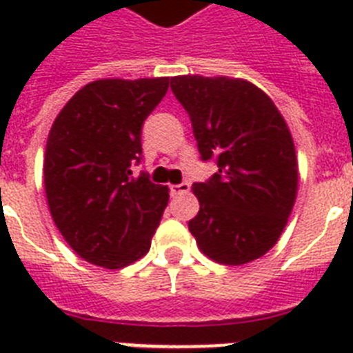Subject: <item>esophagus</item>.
<instances>
[{
	"label": "esophagus",
	"instance_id": "1",
	"mask_svg": "<svg viewBox=\"0 0 353 353\" xmlns=\"http://www.w3.org/2000/svg\"><path fill=\"white\" fill-rule=\"evenodd\" d=\"M190 190V183H179V185H172L170 192L172 196H177V194H185Z\"/></svg>",
	"mask_w": 353,
	"mask_h": 353
}]
</instances>
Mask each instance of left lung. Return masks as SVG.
Segmentation results:
<instances>
[{
  "label": "left lung",
  "mask_w": 353,
  "mask_h": 353,
  "mask_svg": "<svg viewBox=\"0 0 353 353\" xmlns=\"http://www.w3.org/2000/svg\"><path fill=\"white\" fill-rule=\"evenodd\" d=\"M170 88L190 115L205 161L218 172L194 183L199 212L188 221L205 256L243 265L263 256L285 229L299 190V163L288 122L249 80L181 74Z\"/></svg>",
  "instance_id": "obj_1"
}]
</instances>
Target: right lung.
I'll list each match as a JSON object with an SVG mask.
<instances>
[{
  "label": "right lung",
  "instance_id": "1",
  "mask_svg": "<svg viewBox=\"0 0 353 353\" xmlns=\"http://www.w3.org/2000/svg\"><path fill=\"white\" fill-rule=\"evenodd\" d=\"M170 79H101L60 110L46 144L43 185L52 221L80 258L121 269L150 251L168 205V187L146 174L141 128L168 91Z\"/></svg>",
  "mask_w": 353,
  "mask_h": 353
}]
</instances>
